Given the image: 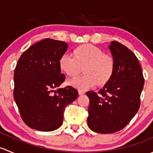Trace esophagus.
Instances as JSON below:
<instances>
[{
	"instance_id": "1",
	"label": "esophagus",
	"mask_w": 153,
	"mask_h": 153,
	"mask_svg": "<svg viewBox=\"0 0 153 153\" xmlns=\"http://www.w3.org/2000/svg\"><path fill=\"white\" fill-rule=\"evenodd\" d=\"M78 94H79L80 95H84L85 94V92H84V91H81V90H79L78 91Z\"/></svg>"
}]
</instances>
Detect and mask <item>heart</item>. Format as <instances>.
I'll return each mask as SVG.
<instances>
[{
	"instance_id": "b5f03b06",
	"label": "heart",
	"mask_w": 153,
	"mask_h": 153,
	"mask_svg": "<svg viewBox=\"0 0 153 153\" xmlns=\"http://www.w3.org/2000/svg\"><path fill=\"white\" fill-rule=\"evenodd\" d=\"M61 70L71 77L79 73L84 67V75L76 77L69 81L71 86L84 91L96 85H104L110 80L114 72L113 58L95 46L83 44L75 47L73 55L64 53L59 60Z\"/></svg>"
}]
</instances>
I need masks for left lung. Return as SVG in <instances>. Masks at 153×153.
I'll use <instances>...</instances> for the list:
<instances>
[{
	"label": "left lung",
	"mask_w": 153,
	"mask_h": 153,
	"mask_svg": "<svg viewBox=\"0 0 153 153\" xmlns=\"http://www.w3.org/2000/svg\"><path fill=\"white\" fill-rule=\"evenodd\" d=\"M115 63L110 80L89 97L87 124L92 131L109 134L124 129L138 112L144 78L135 54L118 41L109 46Z\"/></svg>",
	"instance_id": "8db88e82"
}]
</instances>
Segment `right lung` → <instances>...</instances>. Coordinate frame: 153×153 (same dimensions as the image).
Returning a JSON list of instances; mask_svg holds the SVG:
<instances>
[{"label": "right lung", "instance_id": "add662e5", "mask_svg": "<svg viewBox=\"0 0 153 153\" xmlns=\"http://www.w3.org/2000/svg\"><path fill=\"white\" fill-rule=\"evenodd\" d=\"M67 47L64 41L46 38L31 46L17 63L14 99L23 121L32 129L49 132L59 128L65 106L78 98V90L72 86L58 89L66 78L59 60Z\"/></svg>", "mask_w": 153, "mask_h": 153}]
</instances>
